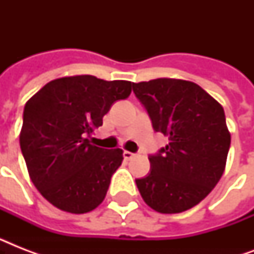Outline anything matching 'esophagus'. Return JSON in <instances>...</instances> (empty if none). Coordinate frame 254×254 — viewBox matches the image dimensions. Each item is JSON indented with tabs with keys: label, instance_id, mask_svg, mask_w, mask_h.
Segmentation results:
<instances>
[{
	"label": "esophagus",
	"instance_id": "obj_1",
	"mask_svg": "<svg viewBox=\"0 0 254 254\" xmlns=\"http://www.w3.org/2000/svg\"><path fill=\"white\" fill-rule=\"evenodd\" d=\"M135 154H133V153H130V151H124V158L125 159H127V161H129V159H131L133 158V157H134Z\"/></svg>",
	"mask_w": 254,
	"mask_h": 254
}]
</instances>
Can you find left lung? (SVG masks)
Masks as SVG:
<instances>
[{"instance_id":"8db88e82","label":"left lung","mask_w":254,"mask_h":254,"mask_svg":"<svg viewBox=\"0 0 254 254\" xmlns=\"http://www.w3.org/2000/svg\"><path fill=\"white\" fill-rule=\"evenodd\" d=\"M155 131L169 138L150 155V174L135 179L141 196L159 213L199 204L220 181L231 146L224 109L192 81L161 77L133 83Z\"/></svg>"}]
</instances>
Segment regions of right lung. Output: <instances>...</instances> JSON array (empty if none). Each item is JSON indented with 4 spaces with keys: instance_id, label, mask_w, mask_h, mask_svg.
I'll return each instance as SVG.
<instances>
[{
    "instance_id": "obj_1",
    "label": "right lung",
    "mask_w": 254,
    "mask_h": 254,
    "mask_svg": "<svg viewBox=\"0 0 254 254\" xmlns=\"http://www.w3.org/2000/svg\"><path fill=\"white\" fill-rule=\"evenodd\" d=\"M130 92L131 81L76 75L51 80L27 100L22 154L34 186L57 208L87 213L103 203L124 151L95 146L88 135Z\"/></svg>"
}]
</instances>
